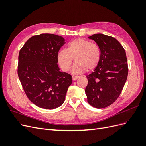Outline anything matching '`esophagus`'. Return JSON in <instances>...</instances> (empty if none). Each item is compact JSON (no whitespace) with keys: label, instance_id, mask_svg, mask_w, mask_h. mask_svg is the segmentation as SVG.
Returning a JSON list of instances; mask_svg holds the SVG:
<instances>
[{"label":"esophagus","instance_id":"1","mask_svg":"<svg viewBox=\"0 0 146 146\" xmlns=\"http://www.w3.org/2000/svg\"><path fill=\"white\" fill-rule=\"evenodd\" d=\"M72 80H76L77 79H78L79 78V76H72Z\"/></svg>","mask_w":146,"mask_h":146}]
</instances>
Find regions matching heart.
Listing matches in <instances>:
<instances>
[{"mask_svg":"<svg viewBox=\"0 0 146 146\" xmlns=\"http://www.w3.org/2000/svg\"><path fill=\"white\" fill-rule=\"evenodd\" d=\"M101 58V52L96 44L83 38H77L70 41L67 50H60L57 55V60L60 68L68 72L71 68L75 58L76 63L72 67L74 74H82L88 70H92L98 66Z\"/></svg>","mask_w":146,"mask_h":146,"instance_id":"heart-1","label":"heart"}]
</instances>
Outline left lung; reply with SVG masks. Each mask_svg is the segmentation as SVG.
I'll use <instances>...</instances> for the list:
<instances>
[{"instance_id":"left-lung-1","label":"left lung","mask_w":146,"mask_h":146,"mask_svg":"<svg viewBox=\"0 0 146 146\" xmlns=\"http://www.w3.org/2000/svg\"><path fill=\"white\" fill-rule=\"evenodd\" d=\"M88 38L100 49L101 58L97 68L86 76L85 89L88 102L97 108L111 105L119 98L128 76V64L124 48L116 39L102 33Z\"/></svg>"}]
</instances>
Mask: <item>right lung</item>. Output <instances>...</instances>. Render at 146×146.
Here are the masks:
<instances>
[{
	"instance_id": "1",
	"label": "right lung",
	"mask_w": 146,
	"mask_h": 146,
	"mask_svg": "<svg viewBox=\"0 0 146 146\" xmlns=\"http://www.w3.org/2000/svg\"><path fill=\"white\" fill-rule=\"evenodd\" d=\"M65 44L61 36L42 33L31 37L19 51L17 74L29 99L38 107H60L72 83V76L61 72L57 55Z\"/></svg>"
}]
</instances>
